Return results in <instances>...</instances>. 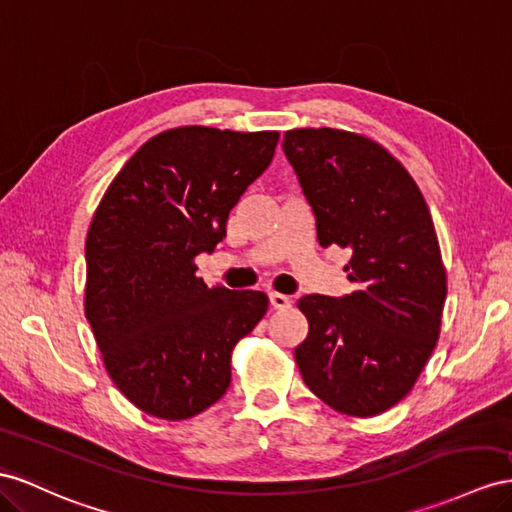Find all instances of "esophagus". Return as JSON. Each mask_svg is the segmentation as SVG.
Returning <instances> with one entry per match:
<instances>
[{"label": "esophagus", "mask_w": 512, "mask_h": 512, "mask_svg": "<svg viewBox=\"0 0 512 512\" xmlns=\"http://www.w3.org/2000/svg\"><path fill=\"white\" fill-rule=\"evenodd\" d=\"M269 301L273 310H286L290 308V297L282 295V293H269Z\"/></svg>", "instance_id": "esophagus-1"}]
</instances>
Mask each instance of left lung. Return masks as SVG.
<instances>
[{
    "instance_id": "left-lung-1",
    "label": "left lung",
    "mask_w": 512,
    "mask_h": 512,
    "mask_svg": "<svg viewBox=\"0 0 512 512\" xmlns=\"http://www.w3.org/2000/svg\"><path fill=\"white\" fill-rule=\"evenodd\" d=\"M284 155L316 217L321 247H347L353 293L306 295L295 362L325 405L372 418L400 403L431 357L446 267L420 187L390 150L342 129L284 133Z\"/></svg>"
}]
</instances>
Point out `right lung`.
I'll return each mask as SVG.
<instances>
[{
	"mask_svg": "<svg viewBox=\"0 0 512 512\" xmlns=\"http://www.w3.org/2000/svg\"><path fill=\"white\" fill-rule=\"evenodd\" d=\"M278 131L168 129L122 165L86 239V319L103 364L131 403L187 420L222 398L232 349L258 325V290L209 288L196 256L213 252L226 222L269 168Z\"/></svg>",
	"mask_w": 512,
	"mask_h": 512,
	"instance_id": "obj_1",
	"label": "right lung"
}]
</instances>
